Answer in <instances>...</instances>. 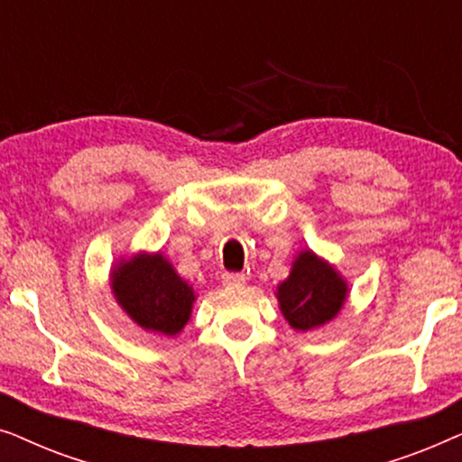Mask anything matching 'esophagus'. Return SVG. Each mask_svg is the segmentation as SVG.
Here are the masks:
<instances>
[{
  "label": "esophagus",
  "mask_w": 462,
  "mask_h": 462,
  "mask_svg": "<svg viewBox=\"0 0 462 462\" xmlns=\"http://www.w3.org/2000/svg\"><path fill=\"white\" fill-rule=\"evenodd\" d=\"M223 283L225 286H242L245 283L244 273H223Z\"/></svg>",
  "instance_id": "obj_1"
}]
</instances>
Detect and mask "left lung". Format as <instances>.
I'll return each instance as SVG.
<instances>
[{
	"label": "left lung",
	"instance_id": "1",
	"mask_svg": "<svg viewBox=\"0 0 462 462\" xmlns=\"http://www.w3.org/2000/svg\"><path fill=\"white\" fill-rule=\"evenodd\" d=\"M345 299L346 283L313 252H300L292 264V273L277 288L282 313L294 330L302 332L330 321Z\"/></svg>",
	"mask_w": 462,
	"mask_h": 462
}]
</instances>
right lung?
<instances>
[{
    "label": "right lung",
    "instance_id": "obj_1",
    "mask_svg": "<svg viewBox=\"0 0 462 462\" xmlns=\"http://www.w3.org/2000/svg\"><path fill=\"white\" fill-rule=\"evenodd\" d=\"M113 294L144 330L174 337L189 321L193 290L162 254H141L122 263L111 275Z\"/></svg>",
    "mask_w": 462,
    "mask_h": 462
}]
</instances>
